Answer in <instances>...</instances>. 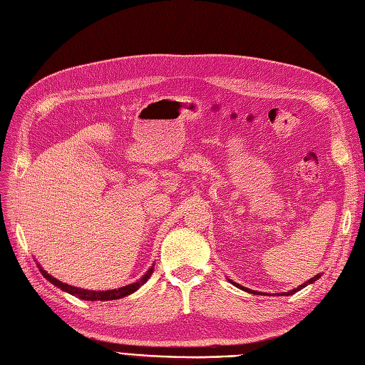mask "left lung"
Segmentation results:
<instances>
[{
	"label": "left lung",
	"mask_w": 365,
	"mask_h": 365,
	"mask_svg": "<svg viewBox=\"0 0 365 365\" xmlns=\"http://www.w3.org/2000/svg\"><path fill=\"white\" fill-rule=\"evenodd\" d=\"M322 275H323V272H319V274H317V275H315V277H312V279H309L307 282H304L303 284H300V286H298V288H294V289H291V291H288V292H282V294H280V292H277V294H275V295H282V297H283V295H292V294H295L297 291H302V289L304 288V286H307V284H312V283H315V282H317V280H318L319 277H322ZM228 282H230V283H233V284L236 286V288H239V289H242V291H245V292H250V294H256V295H267V294H263V292H257V291H252V289H248V288H245V286H240L239 283H235L233 280H230V279H228Z\"/></svg>",
	"instance_id": "1"
}]
</instances>
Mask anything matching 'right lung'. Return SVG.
<instances>
[{"instance_id": "1", "label": "right lung", "mask_w": 365, "mask_h": 365, "mask_svg": "<svg viewBox=\"0 0 365 365\" xmlns=\"http://www.w3.org/2000/svg\"><path fill=\"white\" fill-rule=\"evenodd\" d=\"M38 268L39 271L42 272L43 277H46L51 284L56 286V288L62 289L63 292H68L77 298H81V300H90V302H109V300H118V298H123L126 295H130L134 294L137 289H140V286L145 284L149 279L150 275L153 272V264L152 267L145 272V275L143 277L134 283L130 284H126V286H121V288H117V289H108V291H90V289H82V288H76V286H71L68 283H63L61 280H58L56 277H53V275H50L46 269H42V267L39 263Z\"/></svg>"}]
</instances>
